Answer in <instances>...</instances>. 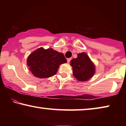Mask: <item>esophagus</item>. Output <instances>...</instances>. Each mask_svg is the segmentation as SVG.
<instances>
[{"label":"esophagus","mask_w":126,"mask_h":126,"mask_svg":"<svg viewBox=\"0 0 126 126\" xmlns=\"http://www.w3.org/2000/svg\"><path fill=\"white\" fill-rule=\"evenodd\" d=\"M72 60L71 58H68V59H67V62H68V63H69L70 61V60Z\"/></svg>","instance_id":"1"}]
</instances>
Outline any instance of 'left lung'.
<instances>
[{
  "instance_id": "obj_1",
  "label": "left lung",
  "mask_w": 126,
  "mask_h": 126,
  "mask_svg": "<svg viewBox=\"0 0 126 126\" xmlns=\"http://www.w3.org/2000/svg\"><path fill=\"white\" fill-rule=\"evenodd\" d=\"M73 76L79 81H87L95 73V65L85 52L77 54L70 62Z\"/></svg>"
}]
</instances>
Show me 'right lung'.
I'll list each match as a JSON object with an SVG mask.
<instances>
[{
	"mask_svg": "<svg viewBox=\"0 0 126 126\" xmlns=\"http://www.w3.org/2000/svg\"><path fill=\"white\" fill-rule=\"evenodd\" d=\"M66 62L63 53L52 48L45 49L41 47L29 55L27 65L34 76L45 79L56 75L60 65Z\"/></svg>",
	"mask_w": 126,
	"mask_h": 126,
	"instance_id": "obj_1",
	"label": "right lung"
}]
</instances>
